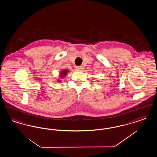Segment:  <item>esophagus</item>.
<instances>
[{"label":"esophagus","instance_id":"esophagus-1","mask_svg":"<svg viewBox=\"0 0 157 157\" xmlns=\"http://www.w3.org/2000/svg\"><path fill=\"white\" fill-rule=\"evenodd\" d=\"M82 67H77L76 69L77 70H81V69H82Z\"/></svg>","mask_w":157,"mask_h":157}]
</instances>
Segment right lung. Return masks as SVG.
Wrapping results in <instances>:
<instances>
[{
    "mask_svg": "<svg viewBox=\"0 0 157 157\" xmlns=\"http://www.w3.org/2000/svg\"><path fill=\"white\" fill-rule=\"evenodd\" d=\"M69 72L68 69H62L60 72L59 77L62 79H63V78H65V76H66V75H67V73ZM58 82H60L59 81H58Z\"/></svg>",
    "mask_w": 157,
    "mask_h": 157,
    "instance_id": "add662e5",
    "label": "right lung"
}]
</instances>
